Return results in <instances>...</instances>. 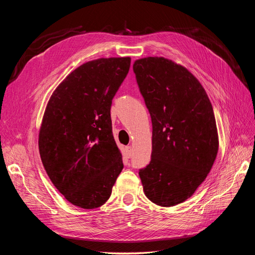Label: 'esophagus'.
<instances>
[{
	"label": "esophagus",
	"instance_id": "obj_1",
	"mask_svg": "<svg viewBox=\"0 0 255 255\" xmlns=\"http://www.w3.org/2000/svg\"><path fill=\"white\" fill-rule=\"evenodd\" d=\"M132 151H133L132 146H130V145H128L127 148H126V152H127V155H128V157H130V156H132Z\"/></svg>",
	"mask_w": 255,
	"mask_h": 255
}]
</instances>
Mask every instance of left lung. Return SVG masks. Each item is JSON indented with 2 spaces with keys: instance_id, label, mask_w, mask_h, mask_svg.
Returning a JSON list of instances; mask_svg holds the SVG:
<instances>
[{
  "instance_id": "left-lung-1",
  "label": "left lung",
  "mask_w": 255,
  "mask_h": 255,
  "mask_svg": "<svg viewBox=\"0 0 255 255\" xmlns=\"http://www.w3.org/2000/svg\"><path fill=\"white\" fill-rule=\"evenodd\" d=\"M133 70L152 120L151 161L139 170L144 195L173 206L194 195L217 156L213 106L200 82L170 59H137Z\"/></svg>"
}]
</instances>
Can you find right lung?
Instances as JSON below:
<instances>
[{"label": "right lung", "instance_id": "add662e5", "mask_svg": "<svg viewBox=\"0 0 255 255\" xmlns=\"http://www.w3.org/2000/svg\"><path fill=\"white\" fill-rule=\"evenodd\" d=\"M129 66V57L88 61L49 100L38 139L40 157L54 186L73 205L86 210L103 205L122 171L111 106Z\"/></svg>", "mask_w": 255, "mask_h": 255}]
</instances>
